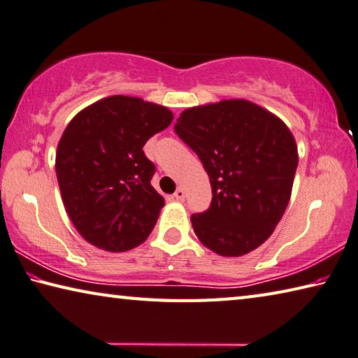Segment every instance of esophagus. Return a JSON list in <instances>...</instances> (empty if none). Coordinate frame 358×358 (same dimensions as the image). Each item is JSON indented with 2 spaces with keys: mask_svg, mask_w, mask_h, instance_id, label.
<instances>
[{
  "mask_svg": "<svg viewBox=\"0 0 358 358\" xmlns=\"http://www.w3.org/2000/svg\"><path fill=\"white\" fill-rule=\"evenodd\" d=\"M174 198L178 201H184V198H185V192L182 190V189H178L174 192Z\"/></svg>",
  "mask_w": 358,
  "mask_h": 358,
  "instance_id": "obj_1",
  "label": "esophagus"
}]
</instances>
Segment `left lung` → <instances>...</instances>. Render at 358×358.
I'll list each match as a JSON object with an SVG mask.
<instances>
[{"mask_svg":"<svg viewBox=\"0 0 358 358\" xmlns=\"http://www.w3.org/2000/svg\"><path fill=\"white\" fill-rule=\"evenodd\" d=\"M174 131L200 157L213 189L210 206L192 215L198 239L224 257L259 248L290 200L298 166L294 134L245 99L185 109Z\"/></svg>","mask_w":358,"mask_h":358,"instance_id":"obj_1","label":"left lung"}]
</instances>
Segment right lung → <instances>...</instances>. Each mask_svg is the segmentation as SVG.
<instances>
[{"mask_svg": "<svg viewBox=\"0 0 358 358\" xmlns=\"http://www.w3.org/2000/svg\"><path fill=\"white\" fill-rule=\"evenodd\" d=\"M173 122L165 106L115 95L69 122L57 148L62 200L82 238L108 252L144 243L165 204L150 185L155 165L144 144Z\"/></svg>", "mask_w": 358, "mask_h": 358, "instance_id": "add662e5", "label": "right lung"}]
</instances>
